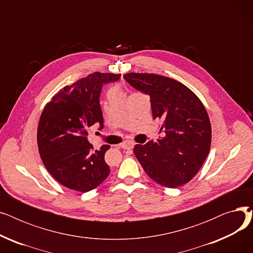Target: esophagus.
Returning <instances> with one entry per match:
<instances>
[{
  "label": "esophagus",
  "mask_w": 253,
  "mask_h": 253,
  "mask_svg": "<svg viewBox=\"0 0 253 253\" xmlns=\"http://www.w3.org/2000/svg\"><path fill=\"white\" fill-rule=\"evenodd\" d=\"M119 148H122V149H125V150H128V149H132L133 148V142H131V141H124V142H122V143H120L119 145H118Z\"/></svg>",
  "instance_id": "1"
}]
</instances>
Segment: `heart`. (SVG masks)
<instances>
[{
	"label": "heart",
	"mask_w": 253,
	"mask_h": 253,
	"mask_svg": "<svg viewBox=\"0 0 253 253\" xmlns=\"http://www.w3.org/2000/svg\"><path fill=\"white\" fill-rule=\"evenodd\" d=\"M112 90H120V91H121V89H120V87H118V86L113 87V88H112Z\"/></svg>",
	"instance_id": "heart-1"
}]
</instances>
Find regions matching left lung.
Instances as JSON below:
<instances>
[{
  "instance_id": "1",
  "label": "left lung",
  "mask_w": 253,
  "mask_h": 253,
  "mask_svg": "<svg viewBox=\"0 0 253 253\" xmlns=\"http://www.w3.org/2000/svg\"><path fill=\"white\" fill-rule=\"evenodd\" d=\"M121 74L93 73L65 86L44 108L38 126V148L50 174L64 187L82 193L97 188L110 174L104 154L110 145L93 149L87 128H103L99 103L102 86Z\"/></svg>"
}]
</instances>
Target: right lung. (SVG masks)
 I'll return each mask as SVG.
<instances>
[{"label":"right lung","mask_w":253,"mask_h":253,"mask_svg":"<svg viewBox=\"0 0 253 253\" xmlns=\"http://www.w3.org/2000/svg\"><path fill=\"white\" fill-rule=\"evenodd\" d=\"M126 81L150 95L153 119L165 136L157 142L135 144L134 155L147 174L163 187L189 182L209 154L211 125L201 100L187 86L167 77L130 73Z\"/></svg>","instance_id":"right-lung-1"}]
</instances>
